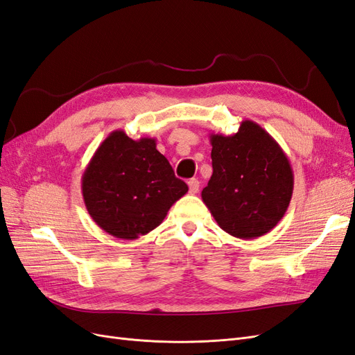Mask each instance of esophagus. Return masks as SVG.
<instances>
[{"mask_svg": "<svg viewBox=\"0 0 355 355\" xmlns=\"http://www.w3.org/2000/svg\"><path fill=\"white\" fill-rule=\"evenodd\" d=\"M188 187H189V192L191 194H197L200 189V182L198 179H189L188 180Z\"/></svg>", "mask_w": 355, "mask_h": 355, "instance_id": "esophagus-1", "label": "esophagus"}]
</instances>
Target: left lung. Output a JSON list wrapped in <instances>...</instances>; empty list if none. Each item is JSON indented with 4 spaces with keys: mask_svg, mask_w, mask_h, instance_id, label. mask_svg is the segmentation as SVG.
Returning <instances> with one entry per match:
<instances>
[{
    "mask_svg": "<svg viewBox=\"0 0 355 355\" xmlns=\"http://www.w3.org/2000/svg\"><path fill=\"white\" fill-rule=\"evenodd\" d=\"M213 175L201 198L219 227L252 240L282 220L293 194V170L265 128L244 120L231 136L210 135Z\"/></svg>",
    "mask_w": 355,
    "mask_h": 355,
    "instance_id": "obj_1",
    "label": "left lung"
}]
</instances>
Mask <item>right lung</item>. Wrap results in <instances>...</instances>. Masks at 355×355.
I'll list each match as a JSON object with an SVG mask.
<instances>
[{"mask_svg": "<svg viewBox=\"0 0 355 355\" xmlns=\"http://www.w3.org/2000/svg\"><path fill=\"white\" fill-rule=\"evenodd\" d=\"M85 209L112 237L136 240L155 230L188 192L154 137L133 141L115 130L96 149L81 178Z\"/></svg>", "mask_w": 355, "mask_h": 355, "instance_id": "right-lung-1", "label": "right lung"}]
</instances>
